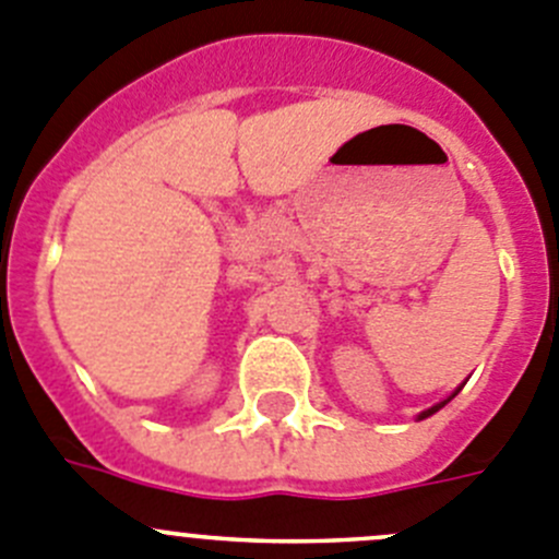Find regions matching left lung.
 Segmentation results:
<instances>
[{
  "label": "left lung",
  "instance_id": "left-lung-1",
  "mask_svg": "<svg viewBox=\"0 0 559 559\" xmlns=\"http://www.w3.org/2000/svg\"><path fill=\"white\" fill-rule=\"evenodd\" d=\"M447 403H450V400H444V403H438V405H432V408H427V411H425V414H421V416H419V419H427V416H432V414H436V411H438V408H444V405H447Z\"/></svg>",
  "mask_w": 559,
  "mask_h": 559
}]
</instances>
